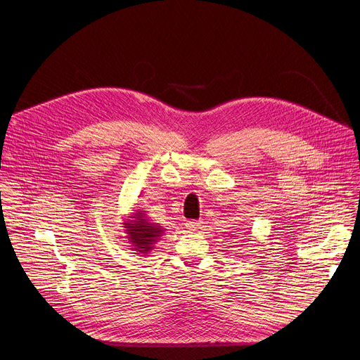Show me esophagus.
Masks as SVG:
<instances>
[{
  "label": "esophagus",
  "instance_id": "esophagus-1",
  "mask_svg": "<svg viewBox=\"0 0 360 360\" xmlns=\"http://www.w3.org/2000/svg\"><path fill=\"white\" fill-rule=\"evenodd\" d=\"M201 224H202L201 221H186L185 228L189 233H195V231H200V228L202 226Z\"/></svg>",
  "mask_w": 360,
  "mask_h": 360
}]
</instances>
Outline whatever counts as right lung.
I'll return each instance as SVG.
<instances>
[{
	"mask_svg": "<svg viewBox=\"0 0 360 360\" xmlns=\"http://www.w3.org/2000/svg\"><path fill=\"white\" fill-rule=\"evenodd\" d=\"M145 215L143 211H136L129 217V221H126L123 225L126 228V234L129 243L132 244V250L138 251L141 255L149 254L155 244L159 241L160 236L163 234V228L159 225H155Z\"/></svg>",
	"mask_w": 360,
	"mask_h": 360,
	"instance_id": "right-lung-1",
	"label": "right lung"
}]
</instances>
